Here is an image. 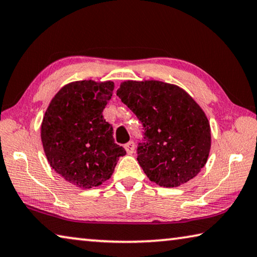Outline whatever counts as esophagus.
Instances as JSON below:
<instances>
[{"mask_svg": "<svg viewBox=\"0 0 257 257\" xmlns=\"http://www.w3.org/2000/svg\"><path fill=\"white\" fill-rule=\"evenodd\" d=\"M124 149L127 151L128 154H133L135 152V143L134 142H129L124 145Z\"/></svg>", "mask_w": 257, "mask_h": 257, "instance_id": "esophagus-1", "label": "esophagus"}]
</instances>
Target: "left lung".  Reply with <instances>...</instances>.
I'll list each match as a JSON object with an SVG mask.
<instances>
[{"mask_svg":"<svg viewBox=\"0 0 257 257\" xmlns=\"http://www.w3.org/2000/svg\"><path fill=\"white\" fill-rule=\"evenodd\" d=\"M116 95L143 123L137 161L151 181L178 187L196 177L211 150L205 113L190 95L159 80H127Z\"/></svg>","mask_w":257,"mask_h":257,"instance_id":"left-lung-1","label":"left lung"}]
</instances>
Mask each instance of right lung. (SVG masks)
Here are the masks:
<instances>
[{"label": "right lung", "mask_w": 257, "mask_h": 257, "mask_svg": "<svg viewBox=\"0 0 257 257\" xmlns=\"http://www.w3.org/2000/svg\"><path fill=\"white\" fill-rule=\"evenodd\" d=\"M112 81H73L52 99L43 118L41 137L52 169L68 182L88 189L110 179L120 156L112 125L103 116Z\"/></svg>", "instance_id": "obj_1"}]
</instances>
